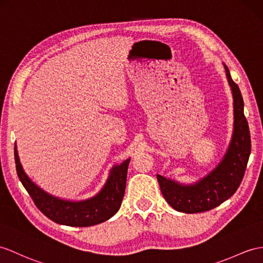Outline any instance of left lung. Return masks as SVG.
<instances>
[{"mask_svg":"<svg viewBox=\"0 0 263 263\" xmlns=\"http://www.w3.org/2000/svg\"><path fill=\"white\" fill-rule=\"evenodd\" d=\"M224 67L234 99V130L226 156L216 168L194 185H182L157 175L164 198L178 212L200 213L219 206L235 193L245 176L251 136L239 86L232 80L228 67Z\"/></svg>","mask_w":263,"mask_h":263,"instance_id":"8db88e82","label":"left lung"}]
</instances>
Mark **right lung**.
<instances>
[{"mask_svg": "<svg viewBox=\"0 0 263 263\" xmlns=\"http://www.w3.org/2000/svg\"><path fill=\"white\" fill-rule=\"evenodd\" d=\"M14 158L17 176L35 206L58 224L69 227L96 226L116 214L123 202L127 170L130 159H126L120 165L115 166L99 194L86 201L70 202L49 195L30 180L22 168L16 147L14 148Z\"/></svg>", "mask_w": 263, "mask_h": 263, "instance_id": "obj_1", "label": "right lung"}]
</instances>
